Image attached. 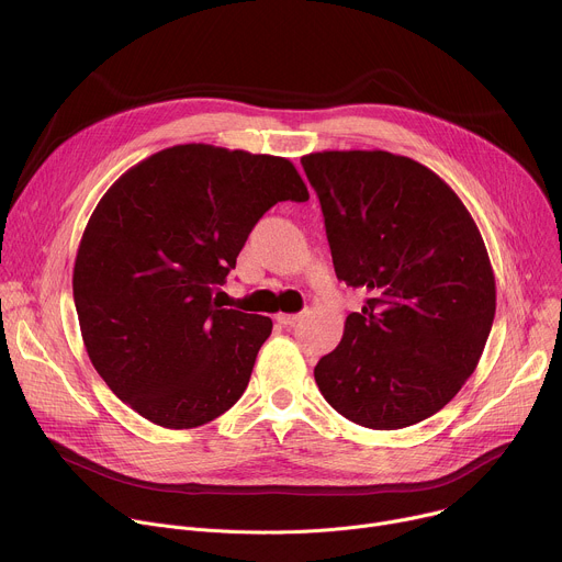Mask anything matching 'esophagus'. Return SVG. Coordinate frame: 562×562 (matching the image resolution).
I'll return each instance as SVG.
<instances>
[{
  "label": "esophagus",
  "mask_w": 562,
  "mask_h": 562,
  "mask_svg": "<svg viewBox=\"0 0 562 562\" xmlns=\"http://www.w3.org/2000/svg\"><path fill=\"white\" fill-rule=\"evenodd\" d=\"M300 317H302L300 313H280L278 315V323L284 325V327H293L295 323H300Z\"/></svg>",
  "instance_id": "obj_1"
}]
</instances>
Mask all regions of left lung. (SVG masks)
Returning a JSON list of instances; mask_svg holds the SVG:
<instances>
[{"label": "left lung", "mask_w": 562, "mask_h": 562, "mask_svg": "<svg viewBox=\"0 0 562 562\" xmlns=\"http://www.w3.org/2000/svg\"><path fill=\"white\" fill-rule=\"evenodd\" d=\"M325 215L334 269L367 293L315 382L347 420L391 431L438 414L473 373L496 313L480 231L427 167L386 150L302 159Z\"/></svg>", "instance_id": "left-lung-1"}]
</instances>
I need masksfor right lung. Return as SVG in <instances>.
Returning a JSON list of instances; mask_svg holds the SVG:
<instances>
[{
  "label": "right lung",
  "mask_w": 562,
  "mask_h": 562,
  "mask_svg": "<svg viewBox=\"0 0 562 562\" xmlns=\"http://www.w3.org/2000/svg\"><path fill=\"white\" fill-rule=\"evenodd\" d=\"M308 191L284 157L178 144L128 169L79 243L72 297L89 358L142 418L193 429L245 393L267 315L222 308L251 228Z\"/></svg>",
  "instance_id": "1"
}]
</instances>
